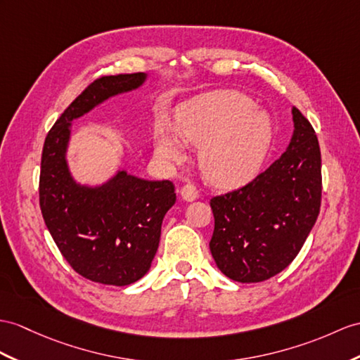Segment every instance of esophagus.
Returning <instances> with one entry per match:
<instances>
[{"label": "esophagus", "instance_id": "34e87169", "mask_svg": "<svg viewBox=\"0 0 360 360\" xmlns=\"http://www.w3.org/2000/svg\"><path fill=\"white\" fill-rule=\"evenodd\" d=\"M180 194H181V198L185 201H194L198 198V189L192 185V183H186V185L181 188Z\"/></svg>", "mask_w": 360, "mask_h": 360}]
</instances>
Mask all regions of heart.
Returning <instances> with one entry per match:
<instances>
[{"label": "heart", "mask_w": 360, "mask_h": 360, "mask_svg": "<svg viewBox=\"0 0 360 360\" xmlns=\"http://www.w3.org/2000/svg\"><path fill=\"white\" fill-rule=\"evenodd\" d=\"M238 91L220 90L181 105L175 128L162 117L154 128V153L165 163L198 146V165L218 188H236L255 177L269 153L274 127L266 112Z\"/></svg>", "instance_id": "b5f03b06"}]
</instances>
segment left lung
<instances>
[{"mask_svg": "<svg viewBox=\"0 0 360 360\" xmlns=\"http://www.w3.org/2000/svg\"><path fill=\"white\" fill-rule=\"evenodd\" d=\"M293 134L278 160L246 186L210 200L209 248L217 267L238 283H261L300 253L321 209V151L314 129L292 108Z\"/></svg>", "mask_w": 360, "mask_h": 360, "instance_id": "8db88e82", "label": "left lung"}]
</instances>
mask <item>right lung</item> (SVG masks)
Segmentation results:
<instances>
[{"label": "right lung", "instance_id": "add662e5", "mask_svg": "<svg viewBox=\"0 0 360 360\" xmlns=\"http://www.w3.org/2000/svg\"><path fill=\"white\" fill-rule=\"evenodd\" d=\"M146 79V73L96 79L60 114L44 142V221L68 264L94 283L129 285L150 270L175 192L169 180H145L125 169L98 185L77 181L67 160L72 122L114 96L140 89Z\"/></svg>", "mask_w": 360, "mask_h": 360}]
</instances>
